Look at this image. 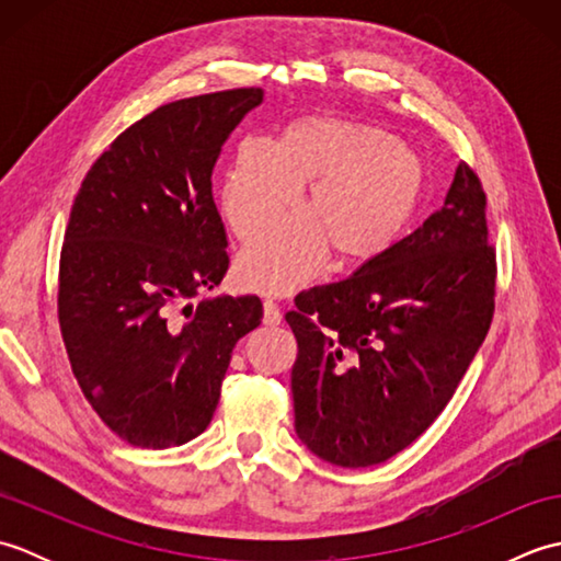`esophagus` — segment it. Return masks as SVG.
Masks as SVG:
<instances>
[{"mask_svg": "<svg viewBox=\"0 0 561 561\" xmlns=\"http://www.w3.org/2000/svg\"><path fill=\"white\" fill-rule=\"evenodd\" d=\"M262 311H265V313H262V323H265V325H279L282 323V311L274 301L262 304Z\"/></svg>", "mask_w": 561, "mask_h": 561, "instance_id": "obj_1", "label": "esophagus"}]
</instances>
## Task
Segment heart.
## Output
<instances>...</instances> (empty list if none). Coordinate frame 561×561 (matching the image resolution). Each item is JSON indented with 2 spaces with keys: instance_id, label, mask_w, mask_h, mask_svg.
<instances>
[{
  "instance_id": "1",
  "label": "heart",
  "mask_w": 561,
  "mask_h": 561,
  "mask_svg": "<svg viewBox=\"0 0 561 561\" xmlns=\"http://www.w3.org/2000/svg\"><path fill=\"white\" fill-rule=\"evenodd\" d=\"M306 183L308 211L279 221L238 257L248 289H299L323 267L328 250L344 262L383 255L422 205L426 165L386 129L308 115L284 127L274 145L243 139L219 175L217 202L233 233L253 241Z\"/></svg>"
}]
</instances>
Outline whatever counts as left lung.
Listing matches in <instances>:
<instances>
[{
  "mask_svg": "<svg viewBox=\"0 0 561 561\" xmlns=\"http://www.w3.org/2000/svg\"><path fill=\"white\" fill-rule=\"evenodd\" d=\"M468 163L444 207L347 279L287 313L296 434L340 468L386 462L444 412L494 316L496 253Z\"/></svg>",
  "mask_w": 561,
  "mask_h": 561,
  "instance_id": "obj_1",
  "label": "left lung"
}]
</instances>
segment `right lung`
<instances>
[{"label":"right lung","instance_id":"obj_1","mask_svg":"<svg viewBox=\"0 0 561 561\" xmlns=\"http://www.w3.org/2000/svg\"><path fill=\"white\" fill-rule=\"evenodd\" d=\"M262 89L165 103L83 178L59 255L57 316L81 392L123 440L171 448L211 422L257 296H211L229 255L211 171Z\"/></svg>","mask_w":561,"mask_h":561}]
</instances>
